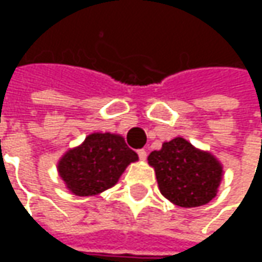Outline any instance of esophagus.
Returning <instances> with one entry per match:
<instances>
[{
    "label": "esophagus",
    "instance_id": "obj_1",
    "mask_svg": "<svg viewBox=\"0 0 262 262\" xmlns=\"http://www.w3.org/2000/svg\"><path fill=\"white\" fill-rule=\"evenodd\" d=\"M137 155H138V157H140V160H146L147 159V151L144 150V148L138 150V151H137Z\"/></svg>",
    "mask_w": 262,
    "mask_h": 262
}]
</instances>
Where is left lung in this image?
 Returning <instances> with one entry per match:
<instances>
[{"label":"left lung","instance_id":"left-lung-1","mask_svg":"<svg viewBox=\"0 0 262 262\" xmlns=\"http://www.w3.org/2000/svg\"><path fill=\"white\" fill-rule=\"evenodd\" d=\"M148 163L155 167L160 192L176 206H204L216 196L222 165L181 137L151 151Z\"/></svg>","mask_w":262,"mask_h":262}]
</instances>
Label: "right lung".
Listing matches in <instances>:
<instances>
[{
	"mask_svg": "<svg viewBox=\"0 0 262 262\" xmlns=\"http://www.w3.org/2000/svg\"><path fill=\"white\" fill-rule=\"evenodd\" d=\"M138 160L121 136L95 133L84 143L67 151L58 170L67 188L80 196L96 195L118 182L125 167Z\"/></svg>",
	"mask_w": 262,
	"mask_h": 262,
	"instance_id": "1",
	"label": "right lung"
}]
</instances>
